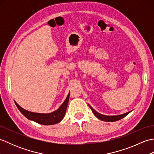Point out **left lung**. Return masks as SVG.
<instances>
[{
    "instance_id": "obj_1",
    "label": "left lung",
    "mask_w": 154,
    "mask_h": 154,
    "mask_svg": "<svg viewBox=\"0 0 154 154\" xmlns=\"http://www.w3.org/2000/svg\"><path fill=\"white\" fill-rule=\"evenodd\" d=\"M89 107L91 108V109L92 110V112L94 114V115L95 116L97 119H99L103 121H105V122H115V121L119 120L120 119H123L124 117H125L127 114H128L131 111H129L126 113H124L122 114H120V115H116V116H106V115H103V114H101L99 112H97V111L94 110L92 107H91L89 104Z\"/></svg>"
}]
</instances>
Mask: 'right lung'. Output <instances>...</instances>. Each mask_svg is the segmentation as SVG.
<instances>
[{"label": "right lung", "mask_w": 154, "mask_h": 154, "mask_svg": "<svg viewBox=\"0 0 154 154\" xmlns=\"http://www.w3.org/2000/svg\"><path fill=\"white\" fill-rule=\"evenodd\" d=\"M69 94L70 93L68 94L66 99L65 100L63 104H61L57 110L54 111L53 112L48 114L30 112V111H28L22 109L20 106H19L16 103V101H14V103L18 110L20 111V112L25 117H26L28 119L34 121V122L38 124H43V125H53V124L60 122L65 116V112H66L67 106L69 103Z\"/></svg>", "instance_id": "add662e5"}]
</instances>
